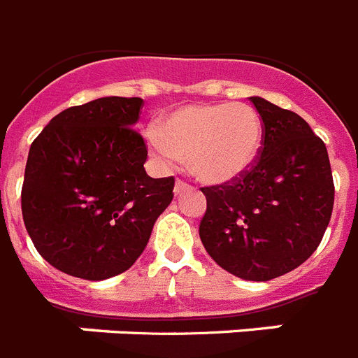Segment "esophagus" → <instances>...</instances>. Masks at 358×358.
Here are the masks:
<instances>
[{"instance_id":"1","label":"esophagus","mask_w":358,"mask_h":358,"mask_svg":"<svg viewBox=\"0 0 358 358\" xmlns=\"http://www.w3.org/2000/svg\"><path fill=\"white\" fill-rule=\"evenodd\" d=\"M192 186H188L186 182L182 181H176V186H173V194H176V197H179V195H182L185 192L190 190Z\"/></svg>"}]
</instances>
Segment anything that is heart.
Here are the masks:
<instances>
[{
	"mask_svg": "<svg viewBox=\"0 0 358 358\" xmlns=\"http://www.w3.org/2000/svg\"><path fill=\"white\" fill-rule=\"evenodd\" d=\"M146 143L159 161L186 159L201 182L226 185L257 163L264 123L246 103H197L164 114L157 128H148Z\"/></svg>",
	"mask_w": 358,
	"mask_h": 358,
	"instance_id": "b5f03b06",
	"label": "heart"
}]
</instances>
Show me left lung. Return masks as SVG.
<instances>
[{"label":"left lung","mask_w":358,"mask_h":358,"mask_svg":"<svg viewBox=\"0 0 358 358\" xmlns=\"http://www.w3.org/2000/svg\"><path fill=\"white\" fill-rule=\"evenodd\" d=\"M264 123L257 163L237 181L203 188L199 237L210 257L244 280H270L315 252L331 219L326 145L292 110L250 97Z\"/></svg>","instance_id":"1"}]
</instances>
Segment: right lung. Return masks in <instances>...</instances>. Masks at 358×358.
Wrapping results in <instances>:
<instances>
[{
	"instance_id": "obj_1",
	"label": "right lung",
	"mask_w": 358,
	"mask_h": 358,
	"mask_svg": "<svg viewBox=\"0 0 358 358\" xmlns=\"http://www.w3.org/2000/svg\"><path fill=\"white\" fill-rule=\"evenodd\" d=\"M141 97H99L63 110L34 139L21 212L34 246L72 277L123 273L173 199V177L152 179L132 130Z\"/></svg>"
}]
</instances>
